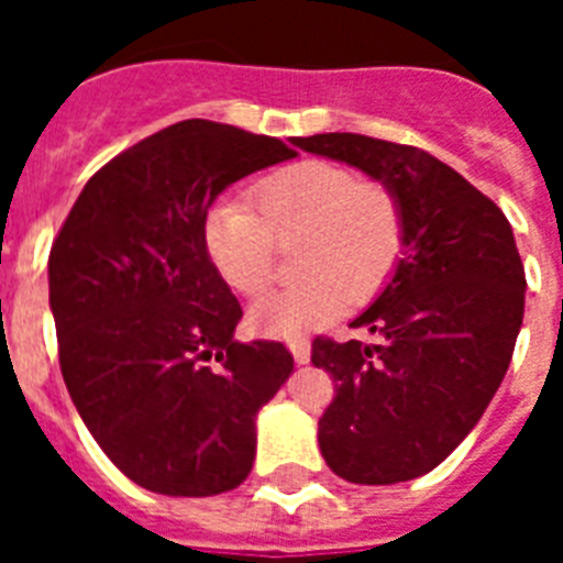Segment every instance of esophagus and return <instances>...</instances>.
Wrapping results in <instances>:
<instances>
[{
  "instance_id": "1",
  "label": "esophagus",
  "mask_w": 563,
  "mask_h": 563,
  "mask_svg": "<svg viewBox=\"0 0 563 563\" xmlns=\"http://www.w3.org/2000/svg\"><path fill=\"white\" fill-rule=\"evenodd\" d=\"M287 346H290V352H292V357H296V363H307V361H310V341H307V338H292V341L287 343Z\"/></svg>"
}]
</instances>
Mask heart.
Returning <instances> with one entry per match:
<instances>
[{"label":"heart","mask_w":563,"mask_h":563,"mask_svg":"<svg viewBox=\"0 0 563 563\" xmlns=\"http://www.w3.org/2000/svg\"><path fill=\"white\" fill-rule=\"evenodd\" d=\"M253 214L242 202L206 213L202 242L231 290L262 296L276 273V247H296L298 285L271 292L251 310L262 335L296 338L321 330L386 287L406 251V217L395 188L357 180L330 161H298L251 188Z\"/></svg>","instance_id":"1"}]
</instances>
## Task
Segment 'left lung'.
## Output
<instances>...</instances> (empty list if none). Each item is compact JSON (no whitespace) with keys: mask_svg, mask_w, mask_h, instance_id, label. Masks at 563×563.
Returning a JSON list of instances; mask_svg holds the SVG:
<instances>
[{"mask_svg":"<svg viewBox=\"0 0 563 563\" xmlns=\"http://www.w3.org/2000/svg\"><path fill=\"white\" fill-rule=\"evenodd\" d=\"M292 146L361 168L395 188L406 251L352 327L375 343L312 341L335 397L318 420L332 474L395 485L429 474L471 434L514 357L525 267L494 200L434 154L366 134L292 137Z\"/></svg>","mask_w":563,"mask_h":563,"instance_id":"8db88e82","label":"left lung"}]
</instances>
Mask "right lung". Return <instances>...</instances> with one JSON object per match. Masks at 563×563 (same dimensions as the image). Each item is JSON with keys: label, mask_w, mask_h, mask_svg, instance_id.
Segmentation results:
<instances>
[{"label": "right lung", "mask_w": 563, "mask_h": 563, "mask_svg": "<svg viewBox=\"0 0 563 563\" xmlns=\"http://www.w3.org/2000/svg\"><path fill=\"white\" fill-rule=\"evenodd\" d=\"M296 152L194 118L84 186L49 251L58 363L103 454L152 494L217 496L256 460V415L292 372L278 341L233 338L242 307L202 242L213 200Z\"/></svg>", "instance_id": "add662e5"}]
</instances>
